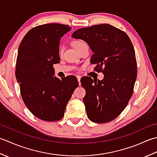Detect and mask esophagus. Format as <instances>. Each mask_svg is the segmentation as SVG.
<instances>
[{
	"label": "esophagus",
	"instance_id": "34e87169",
	"mask_svg": "<svg viewBox=\"0 0 157 157\" xmlns=\"http://www.w3.org/2000/svg\"><path fill=\"white\" fill-rule=\"evenodd\" d=\"M81 76H77V79L78 81V83H79V85H81Z\"/></svg>",
	"mask_w": 157,
	"mask_h": 157
}]
</instances>
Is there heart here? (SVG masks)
<instances>
[{
	"instance_id": "1",
	"label": "heart",
	"mask_w": 157,
	"mask_h": 157,
	"mask_svg": "<svg viewBox=\"0 0 157 157\" xmlns=\"http://www.w3.org/2000/svg\"><path fill=\"white\" fill-rule=\"evenodd\" d=\"M84 43H85L83 42V41L81 40H75L73 41L72 44H73V46L75 47V49H77L80 46H81L82 44H83ZM62 52H63V47H60L59 50V53L61 54V53H62Z\"/></svg>"
}]
</instances>
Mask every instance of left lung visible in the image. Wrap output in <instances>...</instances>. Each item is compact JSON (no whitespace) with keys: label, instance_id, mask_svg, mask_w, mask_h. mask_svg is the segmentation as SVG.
<instances>
[{"label":"left lung","instance_id":"1","mask_svg":"<svg viewBox=\"0 0 157 157\" xmlns=\"http://www.w3.org/2000/svg\"><path fill=\"white\" fill-rule=\"evenodd\" d=\"M75 38L87 42L94 52L90 62L104 78L81 79L86 94L83 98L88 119L96 123L114 120L126 108L132 96L137 78V62L133 44L128 35L108 24L76 30Z\"/></svg>","mask_w":157,"mask_h":157}]
</instances>
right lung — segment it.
Segmentation results:
<instances>
[{
	"label": "right lung",
	"mask_w": 157,
	"mask_h": 157,
	"mask_svg": "<svg viewBox=\"0 0 157 157\" xmlns=\"http://www.w3.org/2000/svg\"><path fill=\"white\" fill-rule=\"evenodd\" d=\"M62 24H46L32 28L18 49L15 77L24 104L39 119H62L66 105L78 86L76 76H54L53 64L59 62L60 38L71 30Z\"/></svg>",
	"instance_id": "add662e5"
}]
</instances>
